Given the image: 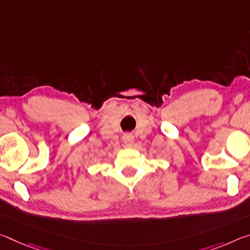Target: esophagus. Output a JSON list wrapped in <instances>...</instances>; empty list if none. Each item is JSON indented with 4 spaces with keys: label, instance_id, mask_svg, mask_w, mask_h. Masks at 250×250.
I'll use <instances>...</instances> for the list:
<instances>
[{
    "label": "esophagus",
    "instance_id": "34e87169",
    "mask_svg": "<svg viewBox=\"0 0 250 250\" xmlns=\"http://www.w3.org/2000/svg\"><path fill=\"white\" fill-rule=\"evenodd\" d=\"M124 142L125 146H128V148H131V146H133L134 144V138L131 133H125L124 134Z\"/></svg>",
    "mask_w": 250,
    "mask_h": 250
}]
</instances>
